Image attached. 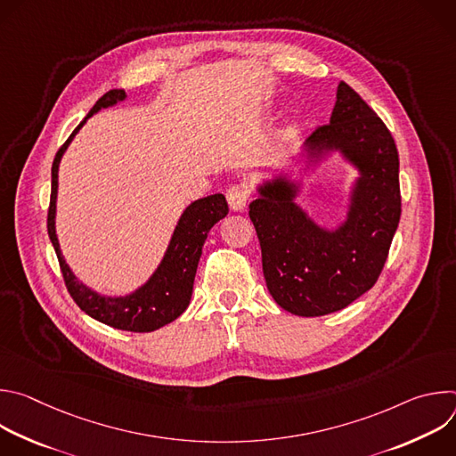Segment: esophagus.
<instances>
[{"label":"esophagus","instance_id":"obj_1","mask_svg":"<svg viewBox=\"0 0 456 456\" xmlns=\"http://www.w3.org/2000/svg\"><path fill=\"white\" fill-rule=\"evenodd\" d=\"M225 199L232 211H241V209H245V206L250 200V191L245 183H234L227 189Z\"/></svg>","mask_w":456,"mask_h":456}]
</instances>
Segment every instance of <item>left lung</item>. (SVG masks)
<instances>
[{"label": "left lung", "mask_w": 456, "mask_h": 456, "mask_svg": "<svg viewBox=\"0 0 456 456\" xmlns=\"http://www.w3.org/2000/svg\"><path fill=\"white\" fill-rule=\"evenodd\" d=\"M308 151L341 150L361 171L348 220L319 229L292 202L285 180L265 183L248 206L267 289L276 303L303 317L338 312L379 280L401 220L399 153L377 113L345 81L329 124L308 137Z\"/></svg>", "instance_id": "8db88e82"}]
</instances>
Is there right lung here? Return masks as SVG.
Masks as SVG:
<instances>
[{
	"label": "right lung",
	"instance_id": "add662e5",
	"mask_svg": "<svg viewBox=\"0 0 456 456\" xmlns=\"http://www.w3.org/2000/svg\"><path fill=\"white\" fill-rule=\"evenodd\" d=\"M126 97L124 90H110L104 94L95 106L86 115L92 117L101 108L111 106L117 101ZM86 118L74 129L59 151L55 153L52 164V191H50V206H48V236L55 248L59 267L62 273L64 285H67L72 299L77 306L86 312L90 317L113 327L117 330L126 332H153L164 324L175 321L189 305L192 294L194 274H197L199 259L202 254L204 241L211 227L227 216L229 208L224 194H211V197L192 202L182 215L167 252L162 259L160 267L151 276V280L141 287L137 292L126 297H104L85 287L72 274L69 265L64 264V257L59 250V241L55 236V197H57V167L64 150L69 148L79 127L86 122Z\"/></svg>",
	"mask_w": 456,
	"mask_h": 456
}]
</instances>
